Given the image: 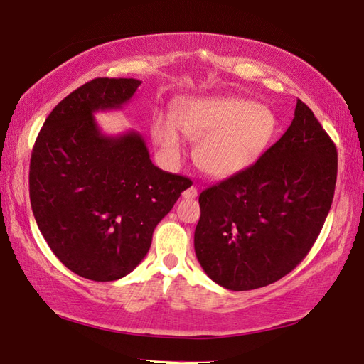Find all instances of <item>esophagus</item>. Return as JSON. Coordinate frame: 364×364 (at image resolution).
<instances>
[{
    "label": "esophagus",
    "instance_id": "obj_1",
    "mask_svg": "<svg viewBox=\"0 0 364 364\" xmlns=\"http://www.w3.org/2000/svg\"><path fill=\"white\" fill-rule=\"evenodd\" d=\"M196 196H198V188L195 185H191V187H188L187 190H183L182 193V198H185V200H193Z\"/></svg>",
    "mask_w": 364,
    "mask_h": 364
}]
</instances>
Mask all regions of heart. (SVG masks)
Returning a JSON list of instances; mask_svg holds the SVG:
<instances>
[{"label": "heart", "mask_w": 364, "mask_h": 364, "mask_svg": "<svg viewBox=\"0 0 364 364\" xmlns=\"http://www.w3.org/2000/svg\"><path fill=\"white\" fill-rule=\"evenodd\" d=\"M173 121L163 115L154 120L156 146L168 159L179 160L177 127L196 142V166L215 179H228L253 166L279 133V120L269 107L237 97L187 98L174 107Z\"/></svg>", "instance_id": "heart-1"}]
</instances>
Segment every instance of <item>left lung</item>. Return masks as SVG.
Returning a JSON list of instances; mask_svg holds the SVG:
<instances>
[{
	"label": "left lung",
	"mask_w": 364,
	"mask_h": 364,
	"mask_svg": "<svg viewBox=\"0 0 364 364\" xmlns=\"http://www.w3.org/2000/svg\"><path fill=\"white\" fill-rule=\"evenodd\" d=\"M336 177L334 142L298 100L291 125L262 159L200 195L195 252L204 272L232 291L287 276L323 228Z\"/></svg>",
	"instance_id": "8db88e82"
}]
</instances>
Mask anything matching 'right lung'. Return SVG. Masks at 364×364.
Returning a JSON list of instances; mask_svg holds the SVG:
<instances>
[{"instance_id":"obj_1","label":"right lung","mask_w":364,"mask_h":364,"mask_svg":"<svg viewBox=\"0 0 364 364\" xmlns=\"http://www.w3.org/2000/svg\"><path fill=\"white\" fill-rule=\"evenodd\" d=\"M138 79L98 77L53 107L30 161L38 228L61 263L80 277L111 282L147 255L155 226L187 179L156 168L142 136L101 133L93 114L122 109Z\"/></svg>"}]
</instances>
